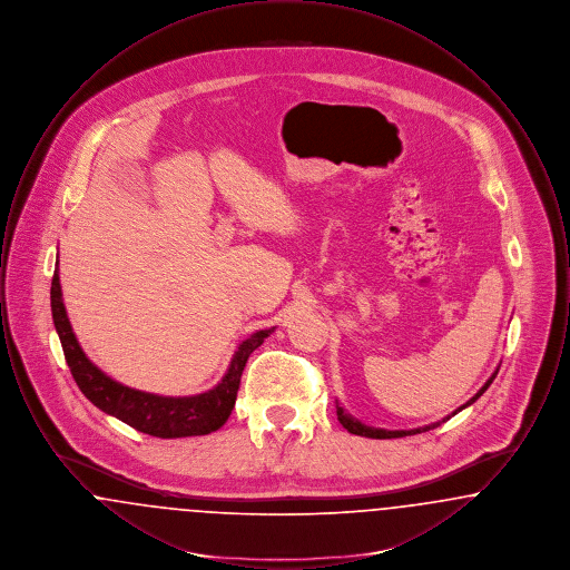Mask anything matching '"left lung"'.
Returning <instances> with one entry per match:
<instances>
[{"mask_svg": "<svg viewBox=\"0 0 570 570\" xmlns=\"http://www.w3.org/2000/svg\"><path fill=\"white\" fill-rule=\"evenodd\" d=\"M500 370V367H498ZM498 370L491 374V379L479 389V393L472 397V400H468L463 406L458 407L451 416H455L460 410H463V407L470 406V404H474L485 391L489 389V384L493 382V379H495V374H498ZM451 416H446V419H451ZM337 419H340V423L351 432V434L354 435H365V438H379V440H384V438H404V435H412V434H421V432H430V430H434V428H438L440 423H444L446 419H442V421H438V423H432V425H425V428H416V430H400V432H391V430H380V428H367V425H363L361 421H356V419H353L344 407L340 406L337 404Z\"/></svg>", "mask_w": 570, "mask_h": 570, "instance_id": "obj_1", "label": "left lung"}]
</instances>
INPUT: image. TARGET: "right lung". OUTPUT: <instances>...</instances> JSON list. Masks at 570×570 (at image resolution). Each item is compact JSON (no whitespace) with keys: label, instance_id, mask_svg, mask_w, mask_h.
Returning <instances> with one entry per match:
<instances>
[{"label":"right lung","instance_id":"right-lung-1","mask_svg":"<svg viewBox=\"0 0 570 570\" xmlns=\"http://www.w3.org/2000/svg\"><path fill=\"white\" fill-rule=\"evenodd\" d=\"M51 312L66 363L82 395L102 412L135 428L136 432L156 438H188L212 434L219 430L235 407L239 382L249 354L275 331V326H272L265 331H256L254 335L244 340L233 354L224 379L219 380L214 389L188 397H164L156 393L136 391L117 380L109 379L87 358L68 321L57 269L51 282Z\"/></svg>","mask_w":570,"mask_h":570}]
</instances>
